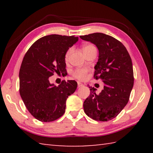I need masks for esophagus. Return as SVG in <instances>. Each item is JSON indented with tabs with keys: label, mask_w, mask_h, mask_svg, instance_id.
Segmentation results:
<instances>
[{
	"label": "esophagus",
	"mask_w": 153,
	"mask_h": 153,
	"mask_svg": "<svg viewBox=\"0 0 153 153\" xmlns=\"http://www.w3.org/2000/svg\"><path fill=\"white\" fill-rule=\"evenodd\" d=\"M82 86H84V84H82V83H80V82H77V87L81 88Z\"/></svg>",
	"instance_id": "esophagus-1"
}]
</instances>
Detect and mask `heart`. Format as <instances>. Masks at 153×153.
I'll list each match as a JSON object with an SVG mask.
<instances>
[{
  "label": "heart",
  "mask_w": 153,
  "mask_h": 153,
  "mask_svg": "<svg viewBox=\"0 0 153 153\" xmlns=\"http://www.w3.org/2000/svg\"><path fill=\"white\" fill-rule=\"evenodd\" d=\"M94 48L95 47L92 45H87L84 46V47H83V51L84 52L87 50H89L90 48ZM72 52H73V48H69L68 50L67 51L65 54V61L66 62L69 61V57H70V55L72 53ZM88 73V70L86 69H84V68L77 69L73 72V76L74 77H76V79L79 80H85L87 78Z\"/></svg>",
  "instance_id": "b5f03b06"
}]
</instances>
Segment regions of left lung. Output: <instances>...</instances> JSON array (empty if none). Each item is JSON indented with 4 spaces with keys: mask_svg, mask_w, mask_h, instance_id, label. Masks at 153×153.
<instances>
[{
    "mask_svg": "<svg viewBox=\"0 0 153 153\" xmlns=\"http://www.w3.org/2000/svg\"><path fill=\"white\" fill-rule=\"evenodd\" d=\"M80 38L97 46L98 60L94 67V77L104 82V88L96 94L90 88V94L84 102V109L92 120L107 121L117 117L128 102L134 86L131 59L120 41L102 33L80 36Z\"/></svg>",
    "mask_w": 153,
    "mask_h": 153,
    "instance_id": "8db88e82",
    "label": "left lung"
}]
</instances>
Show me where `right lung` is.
Listing matches in <instances>:
<instances>
[{"mask_svg":"<svg viewBox=\"0 0 153 153\" xmlns=\"http://www.w3.org/2000/svg\"><path fill=\"white\" fill-rule=\"evenodd\" d=\"M78 40L75 36L53 34L36 40L28 49L19 70V94L36 120L51 122L63 115L66 100L77 88L74 80L51 84L49 77L66 71L65 54Z\"/></svg>","mask_w":153,"mask_h":153,"instance_id":"obj_1","label":"right lung"}]
</instances>
